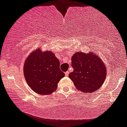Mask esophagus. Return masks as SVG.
Returning a JSON list of instances; mask_svg holds the SVG:
<instances>
[{"instance_id": "1", "label": "esophagus", "mask_w": 127, "mask_h": 127, "mask_svg": "<svg viewBox=\"0 0 127 127\" xmlns=\"http://www.w3.org/2000/svg\"><path fill=\"white\" fill-rule=\"evenodd\" d=\"M69 71H67V72H65V75H66V76H68V75H69Z\"/></svg>"}]
</instances>
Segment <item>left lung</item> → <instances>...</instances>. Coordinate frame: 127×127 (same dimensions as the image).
Here are the masks:
<instances>
[{
	"label": "left lung",
	"mask_w": 127,
	"mask_h": 127,
	"mask_svg": "<svg viewBox=\"0 0 127 127\" xmlns=\"http://www.w3.org/2000/svg\"><path fill=\"white\" fill-rule=\"evenodd\" d=\"M72 66L73 71L69 76L80 91L95 92L105 81L106 67L101 58L93 53H75L72 57Z\"/></svg>",
	"instance_id": "obj_1"
}]
</instances>
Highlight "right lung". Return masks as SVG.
<instances>
[{"mask_svg":"<svg viewBox=\"0 0 127 127\" xmlns=\"http://www.w3.org/2000/svg\"><path fill=\"white\" fill-rule=\"evenodd\" d=\"M24 75L28 84L35 92L49 95L56 90L58 83L64 76L59 60L52 52L39 49L31 54L24 64Z\"/></svg>","mask_w":127,"mask_h":127,"instance_id":"right-lung-1","label":"right lung"}]
</instances>
